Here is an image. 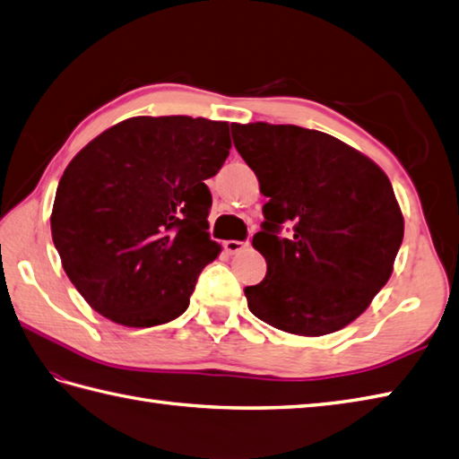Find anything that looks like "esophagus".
I'll list each match as a JSON object with an SVG mask.
<instances>
[{"label":"esophagus","instance_id":"obj_1","mask_svg":"<svg viewBox=\"0 0 459 459\" xmlns=\"http://www.w3.org/2000/svg\"><path fill=\"white\" fill-rule=\"evenodd\" d=\"M248 242H242V240H227L224 242V250L229 252V255H237L242 248H247Z\"/></svg>","mask_w":459,"mask_h":459}]
</instances>
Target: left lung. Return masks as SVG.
<instances>
[{
	"instance_id": "left-lung-1",
	"label": "left lung",
	"mask_w": 459,
	"mask_h": 459,
	"mask_svg": "<svg viewBox=\"0 0 459 459\" xmlns=\"http://www.w3.org/2000/svg\"><path fill=\"white\" fill-rule=\"evenodd\" d=\"M256 173L264 222L252 238L266 276L247 286L248 309L304 337L343 329L393 274L404 217L386 173L333 135L286 124H232ZM290 223L289 238L279 237Z\"/></svg>"
}]
</instances>
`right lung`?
Returning a JSON list of instances; mask_svg holds the SVG:
<instances>
[{
    "label": "right lung",
    "instance_id": "1",
    "mask_svg": "<svg viewBox=\"0 0 459 459\" xmlns=\"http://www.w3.org/2000/svg\"><path fill=\"white\" fill-rule=\"evenodd\" d=\"M229 122L135 116L86 143L58 181L55 248L94 311L153 327L189 307L201 270L221 255L209 237L204 181L229 158Z\"/></svg>",
    "mask_w": 459,
    "mask_h": 459
}]
</instances>
